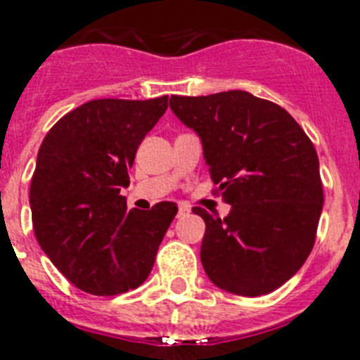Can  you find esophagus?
I'll use <instances>...</instances> for the list:
<instances>
[{
  "mask_svg": "<svg viewBox=\"0 0 360 360\" xmlns=\"http://www.w3.org/2000/svg\"><path fill=\"white\" fill-rule=\"evenodd\" d=\"M190 214V208L184 205H179V210H177V217H184V215Z\"/></svg>",
  "mask_w": 360,
  "mask_h": 360,
  "instance_id": "obj_1",
  "label": "esophagus"
}]
</instances>
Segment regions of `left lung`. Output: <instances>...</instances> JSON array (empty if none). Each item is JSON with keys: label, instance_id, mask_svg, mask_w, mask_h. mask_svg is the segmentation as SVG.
Returning <instances> with one entry per match:
<instances>
[{"label": "left lung", "instance_id": "1", "mask_svg": "<svg viewBox=\"0 0 360 360\" xmlns=\"http://www.w3.org/2000/svg\"><path fill=\"white\" fill-rule=\"evenodd\" d=\"M170 108L199 134L217 195L232 205L205 219L201 262L219 288L257 297L283 286L315 245L323 183L314 143L283 106L243 90L172 96Z\"/></svg>", "mask_w": 360, "mask_h": 360}]
</instances>
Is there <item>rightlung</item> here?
Returning <instances> with one entry per match:
<instances>
[{"instance_id":"obj_1","label":"right lung","mask_w":360,"mask_h":360,"mask_svg":"<svg viewBox=\"0 0 360 360\" xmlns=\"http://www.w3.org/2000/svg\"><path fill=\"white\" fill-rule=\"evenodd\" d=\"M168 106V96L94 99L65 114L43 139L30 183L36 239L76 288L117 295L145 283L177 214L162 201L127 208L121 190L137 146Z\"/></svg>"}]
</instances>
